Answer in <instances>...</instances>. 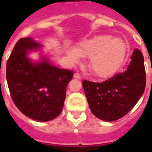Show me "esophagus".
Wrapping results in <instances>:
<instances>
[{
	"mask_svg": "<svg viewBox=\"0 0 152 152\" xmlns=\"http://www.w3.org/2000/svg\"><path fill=\"white\" fill-rule=\"evenodd\" d=\"M74 78H76V79L81 80V76L80 75L79 73H75V74H74Z\"/></svg>",
	"mask_w": 152,
	"mask_h": 152,
	"instance_id": "esophagus-1",
	"label": "esophagus"
}]
</instances>
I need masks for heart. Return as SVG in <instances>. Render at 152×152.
<instances>
[{
    "label": "heart",
    "instance_id": "obj_1",
    "mask_svg": "<svg viewBox=\"0 0 152 152\" xmlns=\"http://www.w3.org/2000/svg\"><path fill=\"white\" fill-rule=\"evenodd\" d=\"M126 46L122 40L111 36H96L85 40L76 46L66 50L67 56L74 63L80 57L89 58V67L91 72L98 77H107L121 66L125 56Z\"/></svg>",
    "mask_w": 152,
    "mask_h": 152
}]
</instances>
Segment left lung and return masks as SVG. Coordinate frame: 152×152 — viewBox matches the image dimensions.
Listing matches in <instances>:
<instances>
[{
    "instance_id": "8db88e82",
    "label": "left lung",
    "mask_w": 152,
    "mask_h": 152,
    "mask_svg": "<svg viewBox=\"0 0 152 152\" xmlns=\"http://www.w3.org/2000/svg\"><path fill=\"white\" fill-rule=\"evenodd\" d=\"M130 64L103 82H82L91 112L102 121H115L129 112L146 87V72L142 53L135 49Z\"/></svg>"
}]
</instances>
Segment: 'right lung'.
Here are the masks:
<instances>
[{
    "label": "right lung",
    "instance_id": "obj_1",
    "mask_svg": "<svg viewBox=\"0 0 152 152\" xmlns=\"http://www.w3.org/2000/svg\"><path fill=\"white\" fill-rule=\"evenodd\" d=\"M40 46L30 37L18 40L6 63V80L12 100L23 114L49 121L63 110L73 72L52 66L45 58L32 63L28 52Z\"/></svg>",
    "mask_w": 152,
    "mask_h": 152
}]
</instances>
